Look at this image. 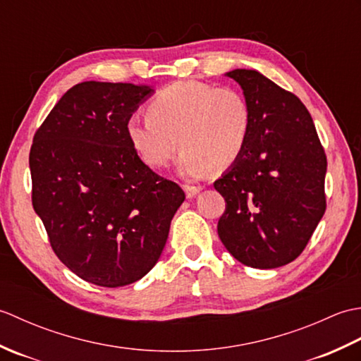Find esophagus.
<instances>
[{
  "label": "esophagus",
  "mask_w": 361,
  "mask_h": 361,
  "mask_svg": "<svg viewBox=\"0 0 361 361\" xmlns=\"http://www.w3.org/2000/svg\"><path fill=\"white\" fill-rule=\"evenodd\" d=\"M185 190H186L188 198H194L198 192H200L202 188L200 186H192V185H185Z\"/></svg>",
  "instance_id": "obj_1"
}]
</instances>
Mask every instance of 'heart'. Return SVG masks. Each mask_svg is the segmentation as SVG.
I'll return each mask as SVG.
<instances>
[{
    "instance_id": "b5f03b06",
    "label": "heart",
    "mask_w": 361,
    "mask_h": 361,
    "mask_svg": "<svg viewBox=\"0 0 361 361\" xmlns=\"http://www.w3.org/2000/svg\"><path fill=\"white\" fill-rule=\"evenodd\" d=\"M252 124L251 105L240 90L185 80L161 90L147 116H132L127 135L145 164L166 167L176 152L183 173L202 176L212 166L224 171L240 158Z\"/></svg>"
}]
</instances>
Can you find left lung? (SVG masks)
I'll return each mask as SVG.
<instances>
[{"instance_id": "1", "label": "left lung", "mask_w": 361, "mask_h": 361, "mask_svg": "<svg viewBox=\"0 0 361 361\" xmlns=\"http://www.w3.org/2000/svg\"><path fill=\"white\" fill-rule=\"evenodd\" d=\"M251 105L240 158L214 181L224 195L221 243L252 268H278L307 247L326 211L327 158L310 113L290 91L255 70L226 73Z\"/></svg>"}]
</instances>
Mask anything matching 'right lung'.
<instances>
[{
	"instance_id": "right-lung-1",
	"label": "right lung",
	"mask_w": 361,
	"mask_h": 361,
	"mask_svg": "<svg viewBox=\"0 0 361 361\" xmlns=\"http://www.w3.org/2000/svg\"><path fill=\"white\" fill-rule=\"evenodd\" d=\"M149 85L82 82L38 127L29 153L32 206L57 257L83 281L122 287L163 252L185 192L145 166L127 122Z\"/></svg>"
}]
</instances>
